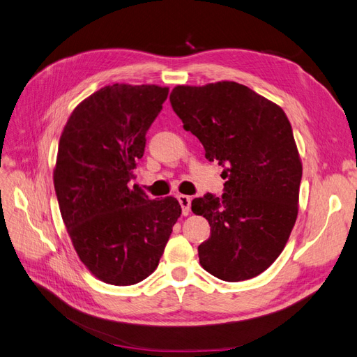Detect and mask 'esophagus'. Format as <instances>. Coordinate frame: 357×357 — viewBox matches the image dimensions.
Listing matches in <instances>:
<instances>
[{
    "label": "esophagus",
    "mask_w": 357,
    "mask_h": 357,
    "mask_svg": "<svg viewBox=\"0 0 357 357\" xmlns=\"http://www.w3.org/2000/svg\"><path fill=\"white\" fill-rule=\"evenodd\" d=\"M177 199H178V202L181 205L183 215H188L190 213V201H192V198L186 197V195H178Z\"/></svg>",
    "instance_id": "34e87169"
}]
</instances>
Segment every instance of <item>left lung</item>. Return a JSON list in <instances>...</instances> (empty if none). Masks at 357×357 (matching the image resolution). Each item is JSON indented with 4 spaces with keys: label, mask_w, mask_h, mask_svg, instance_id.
Here are the masks:
<instances>
[{
    "label": "left lung",
    "mask_w": 357,
    "mask_h": 357,
    "mask_svg": "<svg viewBox=\"0 0 357 357\" xmlns=\"http://www.w3.org/2000/svg\"><path fill=\"white\" fill-rule=\"evenodd\" d=\"M169 102L228 178L220 199L192 201L211 226L199 264L225 282L253 278L283 252L298 218L302 162L289 119L275 102L228 80L176 86Z\"/></svg>",
    "instance_id": "8db88e82"
}]
</instances>
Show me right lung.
Segmentation results:
<instances>
[{"instance_id":"right-lung-1","label":"right lung","mask_w":357,"mask_h":357,"mask_svg":"<svg viewBox=\"0 0 357 357\" xmlns=\"http://www.w3.org/2000/svg\"><path fill=\"white\" fill-rule=\"evenodd\" d=\"M167 96L158 84L104 86L61 134L53 183L62 220L79 259L104 283L129 286L152 274L181 214L176 198L149 199L128 186Z\"/></svg>"}]
</instances>
